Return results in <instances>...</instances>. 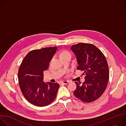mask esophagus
<instances>
[{"mask_svg": "<svg viewBox=\"0 0 126 126\" xmlns=\"http://www.w3.org/2000/svg\"><path fill=\"white\" fill-rule=\"evenodd\" d=\"M69 82L68 81H62L61 82V84H67L68 83H69Z\"/></svg>", "mask_w": 126, "mask_h": 126, "instance_id": "1", "label": "esophagus"}]
</instances>
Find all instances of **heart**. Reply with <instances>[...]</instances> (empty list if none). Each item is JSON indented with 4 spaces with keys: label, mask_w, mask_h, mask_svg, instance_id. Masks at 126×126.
I'll use <instances>...</instances> for the list:
<instances>
[{
    "label": "heart",
    "mask_w": 126,
    "mask_h": 126,
    "mask_svg": "<svg viewBox=\"0 0 126 126\" xmlns=\"http://www.w3.org/2000/svg\"><path fill=\"white\" fill-rule=\"evenodd\" d=\"M60 56L63 59H64L67 57H71L72 54L68 51L63 50L60 53ZM52 60H51V61H52Z\"/></svg>",
    "instance_id": "heart-1"
}]
</instances>
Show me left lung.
<instances>
[{
  "label": "left lung",
  "mask_w": 126,
  "mask_h": 126,
  "mask_svg": "<svg viewBox=\"0 0 126 126\" xmlns=\"http://www.w3.org/2000/svg\"><path fill=\"white\" fill-rule=\"evenodd\" d=\"M75 53L79 66L83 71L85 81L82 85L75 82V96L84 102H92L99 98L106 89L109 78V70L104 54L96 46L79 43L71 47Z\"/></svg>",
  "instance_id": "obj_1"
}]
</instances>
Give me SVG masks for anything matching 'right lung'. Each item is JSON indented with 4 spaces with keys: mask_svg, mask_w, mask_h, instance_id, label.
I'll return each instance as SVG.
<instances>
[{
    "mask_svg": "<svg viewBox=\"0 0 126 126\" xmlns=\"http://www.w3.org/2000/svg\"><path fill=\"white\" fill-rule=\"evenodd\" d=\"M57 49L55 46L33 50L24 58L19 68L18 78L22 93L35 106H47L56 97L59 84L45 83L43 80V72L48 69Z\"/></svg>",
    "mask_w": 126,
    "mask_h": 126,
    "instance_id": "obj_1",
    "label": "right lung"
}]
</instances>
